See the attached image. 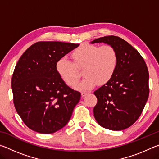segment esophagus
<instances>
[{"label":"esophagus","mask_w":159,"mask_h":159,"mask_svg":"<svg viewBox=\"0 0 159 159\" xmlns=\"http://www.w3.org/2000/svg\"><path fill=\"white\" fill-rule=\"evenodd\" d=\"M88 93H87V92H82L81 93V95H82V97H85L86 95H87Z\"/></svg>","instance_id":"34e87169"}]
</instances>
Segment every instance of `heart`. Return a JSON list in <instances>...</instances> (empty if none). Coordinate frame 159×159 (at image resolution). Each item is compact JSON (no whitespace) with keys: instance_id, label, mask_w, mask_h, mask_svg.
<instances>
[{"instance_id":"obj_1","label":"heart","mask_w":159,"mask_h":159,"mask_svg":"<svg viewBox=\"0 0 159 159\" xmlns=\"http://www.w3.org/2000/svg\"><path fill=\"white\" fill-rule=\"evenodd\" d=\"M74 63L61 58L56 63V71L61 80L70 87L76 85L80 74L77 68H83L85 76L76 86V89L87 91L97 84L104 85L114 76L118 65V55L111 45L83 43L71 53Z\"/></svg>"}]
</instances>
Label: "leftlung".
Segmentation results:
<instances>
[{
    "label": "left lung",
    "mask_w": 159,
    "mask_h": 159,
    "mask_svg": "<svg viewBox=\"0 0 159 159\" xmlns=\"http://www.w3.org/2000/svg\"><path fill=\"white\" fill-rule=\"evenodd\" d=\"M104 43L116 50L118 65L111 79L94 92L98 103L95 120L102 127L122 130L140 116L149 97V71L138 51L114 36L99 38L90 43Z\"/></svg>",
    "instance_id": "left-lung-1"
}]
</instances>
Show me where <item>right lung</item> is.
<instances>
[{
	"mask_svg": "<svg viewBox=\"0 0 159 159\" xmlns=\"http://www.w3.org/2000/svg\"><path fill=\"white\" fill-rule=\"evenodd\" d=\"M79 44L42 41L32 45L19 60L11 85L17 114L32 130L50 134L69 121L80 93L67 86L56 63Z\"/></svg>",
	"mask_w": 159,
	"mask_h": 159,
	"instance_id": "right-lung-1",
	"label": "right lung"
}]
</instances>
